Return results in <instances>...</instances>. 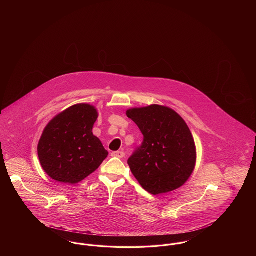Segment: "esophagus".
<instances>
[{"label": "esophagus", "instance_id": "34e87169", "mask_svg": "<svg viewBox=\"0 0 256 256\" xmlns=\"http://www.w3.org/2000/svg\"><path fill=\"white\" fill-rule=\"evenodd\" d=\"M111 156H112L113 158H122L124 156V152H121V150H118V152H113L111 154Z\"/></svg>", "mask_w": 256, "mask_h": 256}]
</instances>
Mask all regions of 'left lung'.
Masks as SVG:
<instances>
[{"instance_id":"1","label":"left lung","mask_w":256,"mask_h":256,"mask_svg":"<svg viewBox=\"0 0 256 256\" xmlns=\"http://www.w3.org/2000/svg\"><path fill=\"white\" fill-rule=\"evenodd\" d=\"M144 135L128 164L140 185L152 195L174 191L188 180L196 164L192 134L182 118L166 106L152 104L126 111Z\"/></svg>"}]
</instances>
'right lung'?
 <instances>
[{"label": "right lung", "mask_w": 256, "mask_h": 256, "mask_svg": "<svg viewBox=\"0 0 256 256\" xmlns=\"http://www.w3.org/2000/svg\"><path fill=\"white\" fill-rule=\"evenodd\" d=\"M98 112L90 104L73 106L45 128L37 152L41 166L60 182L76 184L97 170L108 152L92 128Z\"/></svg>", "instance_id": "add662e5"}]
</instances>
